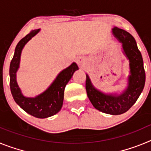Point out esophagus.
<instances>
[{"mask_svg":"<svg viewBox=\"0 0 151 151\" xmlns=\"http://www.w3.org/2000/svg\"><path fill=\"white\" fill-rule=\"evenodd\" d=\"M76 62L78 64V66L79 67H83L85 65V63H86V60L83 57H77L76 60Z\"/></svg>","mask_w":151,"mask_h":151,"instance_id":"1","label":"esophagus"}]
</instances>
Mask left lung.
<instances>
[{"instance_id": "left-lung-1", "label": "left lung", "mask_w": 151, "mask_h": 151, "mask_svg": "<svg viewBox=\"0 0 151 151\" xmlns=\"http://www.w3.org/2000/svg\"><path fill=\"white\" fill-rule=\"evenodd\" d=\"M112 34L122 44V53L129 60L127 87L120 94L104 93L94 87L86 74L85 88L88 97L95 109L110 115H120L134 104L141 94L145 84V71L143 58L134 37L118 27L112 29Z\"/></svg>"}]
</instances>
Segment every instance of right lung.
<instances>
[{
	"label": "right lung",
	"instance_id": "obj_1",
	"mask_svg": "<svg viewBox=\"0 0 151 151\" xmlns=\"http://www.w3.org/2000/svg\"><path fill=\"white\" fill-rule=\"evenodd\" d=\"M40 30V29L32 30L17 44L10 62V86L13 99L24 111L36 118L45 119L55 115L61 110L63 103L64 89L78 67L76 63H73L57 75L54 82L41 94L34 97L24 96L17 81V73L20 65L21 54L28 41L38 34Z\"/></svg>",
	"mask_w": 151,
	"mask_h": 151
}]
</instances>
